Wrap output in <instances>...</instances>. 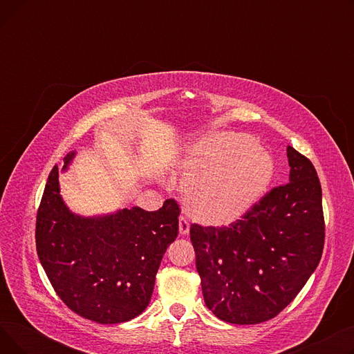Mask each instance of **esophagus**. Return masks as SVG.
<instances>
[{
	"mask_svg": "<svg viewBox=\"0 0 354 354\" xmlns=\"http://www.w3.org/2000/svg\"><path fill=\"white\" fill-rule=\"evenodd\" d=\"M179 234L180 235H188L189 234V221L185 216L179 218Z\"/></svg>",
	"mask_w": 354,
	"mask_h": 354,
	"instance_id": "34e87169",
	"label": "esophagus"
}]
</instances>
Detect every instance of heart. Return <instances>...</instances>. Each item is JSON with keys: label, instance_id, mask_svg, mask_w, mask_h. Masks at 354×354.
I'll list each match as a JSON object with an SVG mask.
<instances>
[{"label": "heart", "instance_id": "obj_1", "mask_svg": "<svg viewBox=\"0 0 354 354\" xmlns=\"http://www.w3.org/2000/svg\"><path fill=\"white\" fill-rule=\"evenodd\" d=\"M180 169L189 214L202 224L222 227L247 215L261 199L274 163L255 139L219 132L189 147Z\"/></svg>", "mask_w": 354, "mask_h": 354}]
</instances>
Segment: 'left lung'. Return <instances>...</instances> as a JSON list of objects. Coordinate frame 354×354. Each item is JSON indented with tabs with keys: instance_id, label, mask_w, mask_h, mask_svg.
<instances>
[{
	"instance_id": "obj_1",
	"label": "left lung",
	"mask_w": 354,
	"mask_h": 354,
	"mask_svg": "<svg viewBox=\"0 0 354 354\" xmlns=\"http://www.w3.org/2000/svg\"><path fill=\"white\" fill-rule=\"evenodd\" d=\"M290 176L230 227L192 224L203 300L218 319L258 324L283 311L317 268L324 245L322 187L287 146Z\"/></svg>"
}]
</instances>
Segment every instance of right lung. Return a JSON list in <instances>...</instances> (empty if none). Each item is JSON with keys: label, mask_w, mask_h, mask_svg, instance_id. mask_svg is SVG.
Listing matches in <instances>:
<instances>
[{"label": "right lung", "mask_w": 354, "mask_h": 354, "mask_svg": "<svg viewBox=\"0 0 354 354\" xmlns=\"http://www.w3.org/2000/svg\"><path fill=\"white\" fill-rule=\"evenodd\" d=\"M76 152L64 158L63 172ZM179 207H139L83 216L68 209L54 166L41 198L35 245L48 280L64 304L100 324L129 322L147 307L162 257L178 236Z\"/></svg>", "instance_id": "1"}]
</instances>
